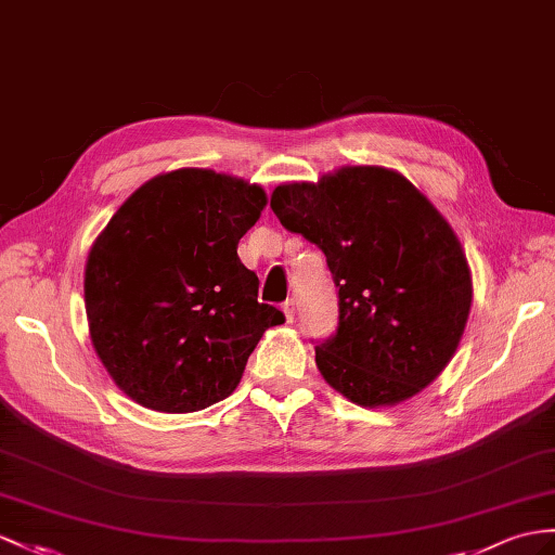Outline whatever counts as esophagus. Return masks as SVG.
Here are the masks:
<instances>
[{
	"instance_id": "1",
	"label": "esophagus",
	"mask_w": 555,
	"mask_h": 555,
	"mask_svg": "<svg viewBox=\"0 0 555 555\" xmlns=\"http://www.w3.org/2000/svg\"><path fill=\"white\" fill-rule=\"evenodd\" d=\"M282 313H285L287 322H294V318H296V304H294V299H287L285 304H282Z\"/></svg>"
}]
</instances>
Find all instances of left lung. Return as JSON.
Segmentation results:
<instances>
[{"label": "left lung", "instance_id": "8db88e82", "mask_svg": "<svg viewBox=\"0 0 555 555\" xmlns=\"http://www.w3.org/2000/svg\"><path fill=\"white\" fill-rule=\"evenodd\" d=\"M270 209L318 245L339 287V327L315 346L318 370L360 408L416 396L448 367L473 301L452 225L402 173L341 167L285 183Z\"/></svg>", "mask_w": 555, "mask_h": 555}]
</instances>
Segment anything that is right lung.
Segmentation results:
<instances>
[{
	"mask_svg": "<svg viewBox=\"0 0 555 555\" xmlns=\"http://www.w3.org/2000/svg\"><path fill=\"white\" fill-rule=\"evenodd\" d=\"M266 207L261 185L211 169L143 183L93 242L85 268L91 344L113 382L155 412L205 410L237 388L268 327L259 278L237 242Z\"/></svg>",
	"mask_w": 555,
	"mask_h": 555,
	"instance_id": "1",
	"label": "right lung"
}]
</instances>
